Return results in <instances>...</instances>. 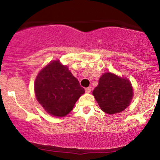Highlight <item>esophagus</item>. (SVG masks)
<instances>
[{"mask_svg": "<svg viewBox=\"0 0 160 160\" xmlns=\"http://www.w3.org/2000/svg\"><path fill=\"white\" fill-rule=\"evenodd\" d=\"M85 91H86V92H87V93L91 92V91H92V87H91V86H89V87L86 88Z\"/></svg>", "mask_w": 160, "mask_h": 160, "instance_id": "34e87169", "label": "esophagus"}]
</instances>
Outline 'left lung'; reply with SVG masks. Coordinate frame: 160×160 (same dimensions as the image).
<instances>
[{
    "label": "left lung",
    "instance_id": "1",
    "mask_svg": "<svg viewBox=\"0 0 160 160\" xmlns=\"http://www.w3.org/2000/svg\"><path fill=\"white\" fill-rule=\"evenodd\" d=\"M92 94L102 111L113 114L128 107L132 98L133 90L127 79L105 73L99 79L98 85Z\"/></svg>",
    "mask_w": 160,
    "mask_h": 160
}]
</instances>
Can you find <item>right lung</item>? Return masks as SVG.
<instances>
[{
	"label": "right lung",
	"mask_w": 160,
	"mask_h": 160,
	"mask_svg": "<svg viewBox=\"0 0 160 160\" xmlns=\"http://www.w3.org/2000/svg\"><path fill=\"white\" fill-rule=\"evenodd\" d=\"M34 91L42 107L56 117H65L70 113L85 92L78 79L58 60L50 62L40 71L36 78Z\"/></svg>",
	"instance_id": "add662e5"
}]
</instances>
